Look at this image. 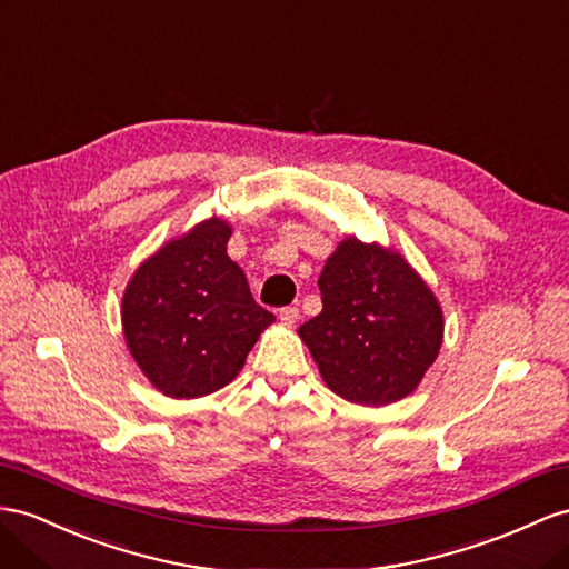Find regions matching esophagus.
<instances>
[{
  "label": "esophagus",
  "mask_w": 569,
  "mask_h": 569,
  "mask_svg": "<svg viewBox=\"0 0 569 569\" xmlns=\"http://www.w3.org/2000/svg\"><path fill=\"white\" fill-rule=\"evenodd\" d=\"M279 319L286 325V327H293L298 319H300V310L293 308V305H288V308H281L279 310Z\"/></svg>",
  "instance_id": "esophagus-1"
}]
</instances>
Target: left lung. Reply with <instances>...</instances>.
<instances>
[{"mask_svg":"<svg viewBox=\"0 0 569 569\" xmlns=\"http://www.w3.org/2000/svg\"><path fill=\"white\" fill-rule=\"evenodd\" d=\"M322 312L298 333L327 387L362 406L395 403L442 346V308L401 254L346 238L319 276Z\"/></svg>","mask_w":569,"mask_h":569,"instance_id":"8db88e82","label":"left lung"}]
</instances>
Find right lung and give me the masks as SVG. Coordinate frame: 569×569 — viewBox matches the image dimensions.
I'll list each match as a JSON object with an SVG mask.
<instances>
[{"label": "right lung", "instance_id": "add662e5", "mask_svg": "<svg viewBox=\"0 0 569 569\" xmlns=\"http://www.w3.org/2000/svg\"><path fill=\"white\" fill-rule=\"evenodd\" d=\"M228 240L221 218L201 221L146 259L124 288L129 353L166 397H207L236 380L273 322L228 257Z\"/></svg>", "mask_w": 569, "mask_h": 569}]
</instances>
